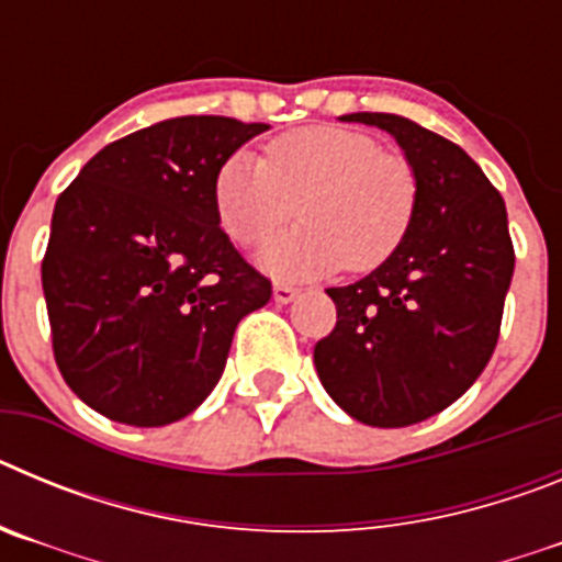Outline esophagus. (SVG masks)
Masks as SVG:
<instances>
[{
  "instance_id": "obj_1",
  "label": "esophagus",
  "mask_w": 562,
  "mask_h": 562,
  "mask_svg": "<svg viewBox=\"0 0 562 562\" xmlns=\"http://www.w3.org/2000/svg\"><path fill=\"white\" fill-rule=\"evenodd\" d=\"M272 297H276V304H292V301L297 297V286L278 281V284L272 286Z\"/></svg>"
}]
</instances>
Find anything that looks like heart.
<instances>
[{
    "label": "heart",
    "mask_w": 562,
    "mask_h": 562,
    "mask_svg": "<svg viewBox=\"0 0 562 562\" xmlns=\"http://www.w3.org/2000/svg\"><path fill=\"white\" fill-rule=\"evenodd\" d=\"M304 220L258 250V265L278 278L366 272L394 256L416 211V180L405 160L385 154L369 134L306 126L267 146V160L236 151L213 180V205L238 245H256L292 220Z\"/></svg>",
    "instance_id": "b5f03b06"
}]
</instances>
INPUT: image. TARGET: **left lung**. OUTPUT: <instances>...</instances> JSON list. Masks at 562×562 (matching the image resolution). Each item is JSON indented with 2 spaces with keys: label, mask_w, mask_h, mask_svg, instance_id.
I'll list each match as a JSON object with an SVG mask.
<instances>
[{
  "label": "left lung",
  "mask_w": 562,
  "mask_h": 562,
  "mask_svg": "<svg viewBox=\"0 0 562 562\" xmlns=\"http://www.w3.org/2000/svg\"><path fill=\"white\" fill-rule=\"evenodd\" d=\"M340 121L394 137L414 171L416 211L394 256L326 290L337 324L315 342V369L351 419L408 428L453 405L493 357L515 270L506 205L441 134L385 112Z\"/></svg>",
  "instance_id": "1"
}]
</instances>
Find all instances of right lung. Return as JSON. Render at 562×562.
I'll use <instances>...</instances> for the list:
<instances>
[{
    "mask_svg": "<svg viewBox=\"0 0 562 562\" xmlns=\"http://www.w3.org/2000/svg\"><path fill=\"white\" fill-rule=\"evenodd\" d=\"M267 128L168 117L101 148L58 196L42 261L53 351L106 419L160 428L200 408L238 321L270 301L213 205L222 162Z\"/></svg>",
    "mask_w": 562,
    "mask_h": 562,
    "instance_id": "obj_1",
    "label": "right lung"
}]
</instances>
